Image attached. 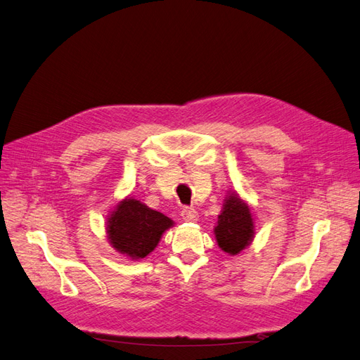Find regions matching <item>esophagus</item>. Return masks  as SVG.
Returning a JSON list of instances; mask_svg holds the SVG:
<instances>
[{
  "instance_id": "34e87169",
  "label": "esophagus",
  "mask_w": 360,
  "mask_h": 360,
  "mask_svg": "<svg viewBox=\"0 0 360 360\" xmlns=\"http://www.w3.org/2000/svg\"><path fill=\"white\" fill-rule=\"evenodd\" d=\"M181 217L184 221H197L198 213H197V210L192 209V207H183Z\"/></svg>"
}]
</instances>
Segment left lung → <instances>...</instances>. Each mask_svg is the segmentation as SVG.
I'll return each mask as SVG.
<instances>
[{
  "label": "left lung",
  "mask_w": 360,
  "mask_h": 360,
  "mask_svg": "<svg viewBox=\"0 0 360 360\" xmlns=\"http://www.w3.org/2000/svg\"><path fill=\"white\" fill-rule=\"evenodd\" d=\"M214 234L219 248L231 255L240 252L252 240V216H250L248 205L237 195L233 193L225 201L217 226L214 228Z\"/></svg>",
  "instance_id": "1"
}]
</instances>
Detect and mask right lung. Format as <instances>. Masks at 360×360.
<instances>
[{"label":"right lung","instance_id":"1","mask_svg":"<svg viewBox=\"0 0 360 360\" xmlns=\"http://www.w3.org/2000/svg\"><path fill=\"white\" fill-rule=\"evenodd\" d=\"M171 225L172 221L165 214L130 198L115 207L108 221V236L118 252L144 258L158 246L163 231Z\"/></svg>","mask_w":360,"mask_h":360}]
</instances>
